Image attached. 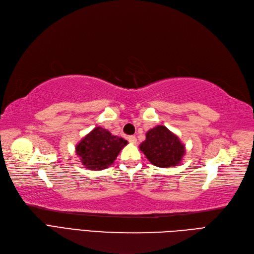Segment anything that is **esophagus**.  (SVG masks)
I'll return each mask as SVG.
<instances>
[{"instance_id":"obj_1","label":"esophagus","mask_w":254,"mask_h":254,"mask_svg":"<svg viewBox=\"0 0 254 254\" xmlns=\"http://www.w3.org/2000/svg\"><path fill=\"white\" fill-rule=\"evenodd\" d=\"M128 141H129L130 143L135 144V143H136V137H135L134 135H130V136H128Z\"/></svg>"}]
</instances>
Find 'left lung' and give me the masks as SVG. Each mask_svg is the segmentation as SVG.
<instances>
[{
	"instance_id": "left-lung-1",
	"label": "left lung",
	"mask_w": 254,
	"mask_h": 254,
	"mask_svg": "<svg viewBox=\"0 0 254 254\" xmlns=\"http://www.w3.org/2000/svg\"><path fill=\"white\" fill-rule=\"evenodd\" d=\"M139 149L148 161L161 168L178 166L185 154V145L167 127L162 125L147 131L146 139L139 145Z\"/></svg>"
}]
</instances>
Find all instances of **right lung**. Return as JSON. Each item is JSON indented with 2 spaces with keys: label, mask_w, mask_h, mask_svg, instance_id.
<instances>
[{
  "label": "right lung",
  "mask_w": 254,
  "mask_h": 254,
  "mask_svg": "<svg viewBox=\"0 0 254 254\" xmlns=\"http://www.w3.org/2000/svg\"><path fill=\"white\" fill-rule=\"evenodd\" d=\"M127 144L126 139L112 135L102 127H95L76 145L75 152L86 168L102 170L113 164Z\"/></svg>",
  "instance_id": "obj_1"
}]
</instances>
